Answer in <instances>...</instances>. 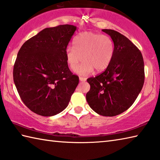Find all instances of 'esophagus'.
<instances>
[{"label":"esophagus","mask_w":160,"mask_h":160,"mask_svg":"<svg viewBox=\"0 0 160 160\" xmlns=\"http://www.w3.org/2000/svg\"><path fill=\"white\" fill-rule=\"evenodd\" d=\"M79 81H86V78H84V77H79Z\"/></svg>","instance_id":"34e87169"}]
</instances>
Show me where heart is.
Returning <instances> with one entry per match:
<instances>
[{
    "instance_id": "b5f03b06",
    "label": "heart",
    "mask_w": 160,
    "mask_h": 160,
    "mask_svg": "<svg viewBox=\"0 0 160 160\" xmlns=\"http://www.w3.org/2000/svg\"><path fill=\"white\" fill-rule=\"evenodd\" d=\"M74 47L65 50V58L72 70H75L81 59L84 62L76 72L87 75L95 70L100 72L106 69L112 58L113 43L107 35L87 31L80 33L73 41Z\"/></svg>"
}]
</instances>
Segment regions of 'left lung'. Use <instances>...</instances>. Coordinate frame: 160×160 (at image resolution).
<instances>
[{
    "label": "left lung",
    "mask_w": 160,
    "mask_h": 160,
    "mask_svg": "<svg viewBox=\"0 0 160 160\" xmlns=\"http://www.w3.org/2000/svg\"><path fill=\"white\" fill-rule=\"evenodd\" d=\"M112 39V58L106 70L87 79L90 107L99 115L115 116L124 112L136 100L144 83V62L138 48L120 32L103 29Z\"/></svg>",
    "instance_id": "left-lung-1"
}]
</instances>
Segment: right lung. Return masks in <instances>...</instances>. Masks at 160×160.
I'll use <instances>...</instances> for the list:
<instances>
[{
	"instance_id": "1",
	"label": "right lung",
	"mask_w": 160,
	"mask_h": 160,
	"mask_svg": "<svg viewBox=\"0 0 160 160\" xmlns=\"http://www.w3.org/2000/svg\"><path fill=\"white\" fill-rule=\"evenodd\" d=\"M77 26L43 29L24 43L17 54L13 79L21 99L32 112L52 116L68 107L79 83L66 61L65 50Z\"/></svg>"
}]
</instances>
